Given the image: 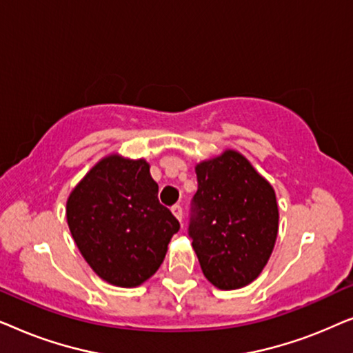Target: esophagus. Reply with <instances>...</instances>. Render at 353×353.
<instances>
[{"label":"esophagus","mask_w":353,"mask_h":353,"mask_svg":"<svg viewBox=\"0 0 353 353\" xmlns=\"http://www.w3.org/2000/svg\"><path fill=\"white\" fill-rule=\"evenodd\" d=\"M172 214L176 216L178 221H181L183 220V209H181V205H178V204L173 205L172 207Z\"/></svg>","instance_id":"esophagus-1"}]
</instances>
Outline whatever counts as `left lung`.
Returning <instances> with one entry per match:
<instances>
[{"instance_id": "1", "label": "left lung", "mask_w": 353, "mask_h": 353, "mask_svg": "<svg viewBox=\"0 0 353 353\" xmlns=\"http://www.w3.org/2000/svg\"><path fill=\"white\" fill-rule=\"evenodd\" d=\"M196 175L190 236L202 273L223 291L248 286L276 243L273 186L234 149L197 163Z\"/></svg>"}]
</instances>
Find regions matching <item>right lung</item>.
<instances>
[{"mask_svg":"<svg viewBox=\"0 0 353 353\" xmlns=\"http://www.w3.org/2000/svg\"><path fill=\"white\" fill-rule=\"evenodd\" d=\"M144 159L114 152L90 168L67 197V225L101 279L119 288L148 281L165 259L180 223L157 199Z\"/></svg>","mask_w":353,"mask_h":353,"instance_id":"obj_1","label":"right lung"}]
</instances>
